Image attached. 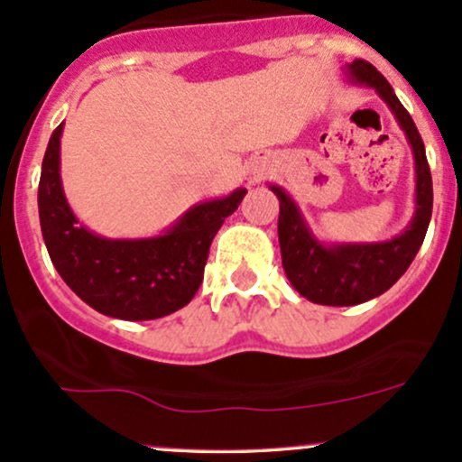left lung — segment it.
Here are the masks:
<instances>
[{"mask_svg": "<svg viewBox=\"0 0 462 462\" xmlns=\"http://www.w3.org/2000/svg\"><path fill=\"white\" fill-rule=\"evenodd\" d=\"M346 71L354 84L375 88V93L395 115L400 128L404 130L415 156L417 208L406 230L391 241L323 245L310 235L298 204L284 193V189L275 184L269 187L280 199L278 238L286 278L300 295L323 306L363 304L389 291L411 267L412 258L417 256L426 238L432 217V176L415 121L397 99L386 78L374 65L358 58L346 65Z\"/></svg>", "mask_w": 462, "mask_h": 462, "instance_id": "obj_1", "label": "left lung"}]
</instances>
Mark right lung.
I'll list each match as a JSON object with an SVG mask.
<instances>
[{"mask_svg":"<svg viewBox=\"0 0 462 462\" xmlns=\"http://www.w3.org/2000/svg\"><path fill=\"white\" fill-rule=\"evenodd\" d=\"M62 124L45 150L39 217L56 272L79 300L102 315L125 321L161 319L198 293L208 249L245 189L193 206L161 236L104 238L78 224L60 182Z\"/></svg>","mask_w":462,"mask_h":462,"instance_id":"obj_1","label":"right lung"}]
</instances>
